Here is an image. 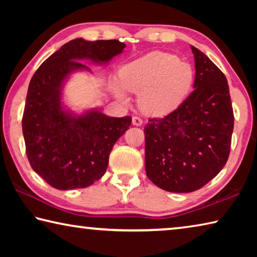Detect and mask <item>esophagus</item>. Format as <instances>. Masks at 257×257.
I'll return each instance as SVG.
<instances>
[{"instance_id":"esophagus-1","label":"esophagus","mask_w":257,"mask_h":257,"mask_svg":"<svg viewBox=\"0 0 257 257\" xmlns=\"http://www.w3.org/2000/svg\"><path fill=\"white\" fill-rule=\"evenodd\" d=\"M133 124L134 125H142L143 120L139 116H133Z\"/></svg>"}]
</instances>
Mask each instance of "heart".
Wrapping results in <instances>:
<instances>
[{"instance_id": "obj_1", "label": "heart", "mask_w": 257, "mask_h": 257, "mask_svg": "<svg viewBox=\"0 0 257 257\" xmlns=\"http://www.w3.org/2000/svg\"><path fill=\"white\" fill-rule=\"evenodd\" d=\"M194 78L193 69L177 56L152 52L120 69L119 82L112 90L121 102L129 103L125 93L139 94L138 104L152 115H163L179 105L188 93Z\"/></svg>"}]
</instances>
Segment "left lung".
<instances>
[{
	"instance_id": "obj_1",
	"label": "left lung",
	"mask_w": 257,
	"mask_h": 257,
	"mask_svg": "<svg viewBox=\"0 0 257 257\" xmlns=\"http://www.w3.org/2000/svg\"><path fill=\"white\" fill-rule=\"evenodd\" d=\"M194 90L175 111L144 128L145 169L154 185L190 193L212 180L227 163L233 111L223 72L196 47Z\"/></svg>"
}]
</instances>
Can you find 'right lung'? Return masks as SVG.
Returning <instances> with one entry per match:
<instances>
[{
    "instance_id": "1",
    "label": "right lung",
    "mask_w": 257,
    "mask_h": 257,
    "mask_svg": "<svg viewBox=\"0 0 257 257\" xmlns=\"http://www.w3.org/2000/svg\"><path fill=\"white\" fill-rule=\"evenodd\" d=\"M116 40H72L47 58L29 82L23 116L26 154L33 170L60 190L85 188L106 171L113 145L132 124V116L113 118L96 108L81 114L62 102L71 73L92 72L86 64H106L122 53Z\"/></svg>"
}]
</instances>
